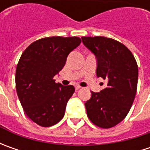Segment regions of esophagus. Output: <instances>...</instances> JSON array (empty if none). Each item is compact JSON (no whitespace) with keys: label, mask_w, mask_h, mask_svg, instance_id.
I'll list each match as a JSON object with an SVG mask.
<instances>
[{"label":"esophagus","mask_w":150,"mask_h":150,"mask_svg":"<svg viewBox=\"0 0 150 150\" xmlns=\"http://www.w3.org/2000/svg\"><path fill=\"white\" fill-rule=\"evenodd\" d=\"M80 88H81V87H80L79 85H76V86H75V89H76V90L80 89Z\"/></svg>","instance_id":"obj_1"}]
</instances>
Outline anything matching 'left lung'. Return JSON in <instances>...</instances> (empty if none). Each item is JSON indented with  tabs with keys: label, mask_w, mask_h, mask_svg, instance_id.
Masks as SVG:
<instances>
[{
	"label": "left lung",
	"mask_w": 150,
	"mask_h": 150,
	"mask_svg": "<svg viewBox=\"0 0 150 150\" xmlns=\"http://www.w3.org/2000/svg\"><path fill=\"white\" fill-rule=\"evenodd\" d=\"M82 40L97 58V77L107 81L100 93L91 92V98L85 103L87 115L96 126L109 129L129 112L137 91L138 65L129 49L114 39L83 37Z\"/></svg>",
	"instance_id": "obj_1"
}]
</instances>
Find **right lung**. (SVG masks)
<instances>
[{"mask_svg":"<svg viewBox=\"0 0 150 150\" xmlns=\"http://www.w3.org/2000/svg\"><path fill=\"white\" fill-rule=\"evenodd\" d=\"M80 43L77 37L42 38L29 45L21 56L16 70L17 96L28 118L42 127L57 124L64 116L75 88L56 83L53 78Z\"/></svg>","mask_w":150,"mask_h":150,"instance_id":"1","label":"right lung"}]
</instances>
